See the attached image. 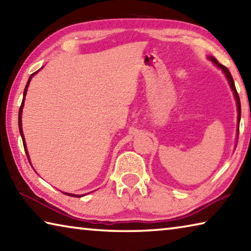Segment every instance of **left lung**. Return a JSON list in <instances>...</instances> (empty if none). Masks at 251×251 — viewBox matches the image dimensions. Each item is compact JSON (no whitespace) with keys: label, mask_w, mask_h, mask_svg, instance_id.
<instances>
[{"label":"left lung","mask_w":251,"mask_h":251,"mask_svg":"<svg viewBox=\"0 0 251 251\" xmlns=\"http://www.w3.org/2000/svg\"><path fill=\"white\" fill-rule=\"evenodd\" d=\"M209 59L212 60L215 65L218 66L219 68L223 69V72H224V74L226 75V77H227V79H228V82H229V85H230V87H231L232 91H234L235 98H236V100H237V108H238V134H239V122H240V116H241V107H240V99H239L238 92H237V90H236L234 79H232L231 74H230L229 70H228V68L225 67V66H224V65H222L221 63H218V60H217L216 58H214V57H209Z\"/></svg>","instance_id":"obj_1"}]
</instances>
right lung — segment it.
Wrapping results in <instances>:
<instances>
[{"label": "right lung", "instance_id": "right-lung-1", "mask_svg": "<svg viewBox=\"0 0 251 251\" xmlns=\"http://www.w3.org/2000/svg\"><path fill=\"white\" fill-rule=\"evenodd\" d=\"M36 73H37V72H36ZM36 73H34V74L30 75V77L28 78V81H27V83H26V87H25V89H24V98H25L26 91H27V88H28V85H29L30 79H32L33 75H35ZM24 98H23V100H22V103H21V107H20V111H19V128H20V133H21V135H22V140H23V144H24L25 153H26V155H27V157H28V153H27V150H26V147H25V141H24L23 130H22V120H21V118H22V109H23V104H24ZM28 161H29V157H28ZM65 194H66V195H69V196H73V197H80L79 195L77 196V195H75V194H68V193H65Z\"/></svg>", "mask_w": 251, "mask_h": 251}]
</instances>
